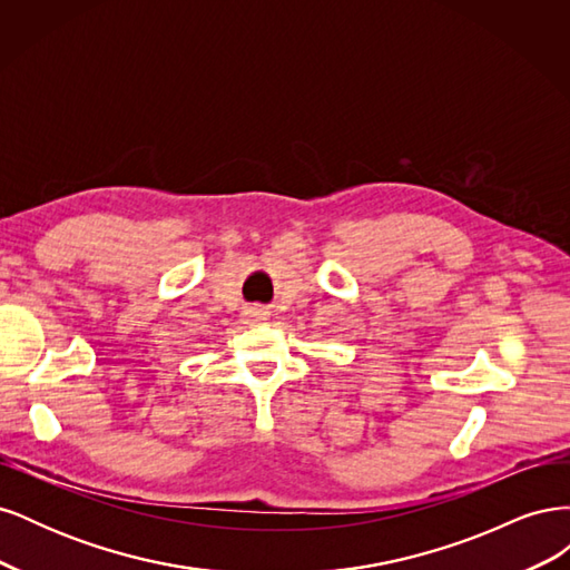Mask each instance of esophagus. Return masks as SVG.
Returning <instances> with one entry per match:
<instances>
[{"label": "esophagus", "mask_w": 570, "mask_h": 570, "mask_svg": "<svg viewBox=\"0 0 570 570\" xmlns=\"http://www.w3.org/2000/svg\"><path fill=\"white\" fill-rule=\"evenodd\" d=\"M266 318H268V312H266L264 306H249L247 312H245V321L247 323H262Z\"/></svg>", "instance_id": "obj_1"}]
</instances>
